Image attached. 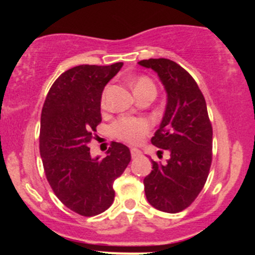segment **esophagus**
I'll return each mask as SVG.
<instances>
[{
  "label": "esophagus",
  "mask_w": 255,
  "mask_h": 255,
  "mask_svg": "<svg viewBox=\"0 0 255 255\" xmlns=\"http://www.w3.org/2000/svg\"><path fill=\"white\" fill-rule=\"evenodd\" d=\"M130 154H131V158H137L141 156V151H139L137 148H131Z\"/></svg>",
  "instance_id": "esophagus-1"
}]
</instances>
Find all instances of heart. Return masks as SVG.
I'll return each mask as SVG.
<instances>
[{"mask_svg":"<svg viewBox=\"0 0 255 255\" xmlns=\"http://www.w3.org/2000/svg\"><path fill=\"white\" fill-rule=\"evenodd\" d=\"M134 93L151 92L156 93V86L148 78H137L133 83ZM151 125L147 120L144 119H120L113 126V130L115 135L125 141L130 142V144H137L142 141L146 134L150 130Z\"/></svg>","mask_w":255,"mask_h":255,"instance_id":"b5f03b06","label":"heart"}]
</instances>
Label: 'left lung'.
Masks as SVG:
<instances>
[{"instance_id": "left-lung-1", "label": "left lung", "mask_w": 255, "mask_h": 255, "mask_svg": "<svg viewBox=\"0 0 255 255\" xmlns=\"http://www.w3.org/2000/svg\"><path fill=\"white\" fill-rule=\"evenodd\" d=\"M137 64L156 72L164 86V115L151 142L170 153L165 164L151 159L145 195L154 209L176 213L194 201L209 176L212 127L206 102L191 74L174 61L150 58Z\"/></svg>"}]
</instances>
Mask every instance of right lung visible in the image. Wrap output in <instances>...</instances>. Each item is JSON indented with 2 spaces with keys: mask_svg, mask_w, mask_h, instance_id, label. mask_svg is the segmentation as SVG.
<instances>
[{
  "mask_svg": "<svg viewBox=\"0 0 255 255\" xmlns=\"http://www.w3.org/2000/svg\"><path fill=\"white\" fill-rule=\"evenodd\" d=\"M122 66L73 67L52 84L43 105L39 150L48 182L68 209L86 217L109 209L114 181L130 162L121 142H113L104 158L91 156L89 147L102 121V93Z\"/></svg>",
  "mask_w": 255,
  "mask_h": 255,
  "instance_id": "1",
  "label": "right lung"
}]
</instances>
